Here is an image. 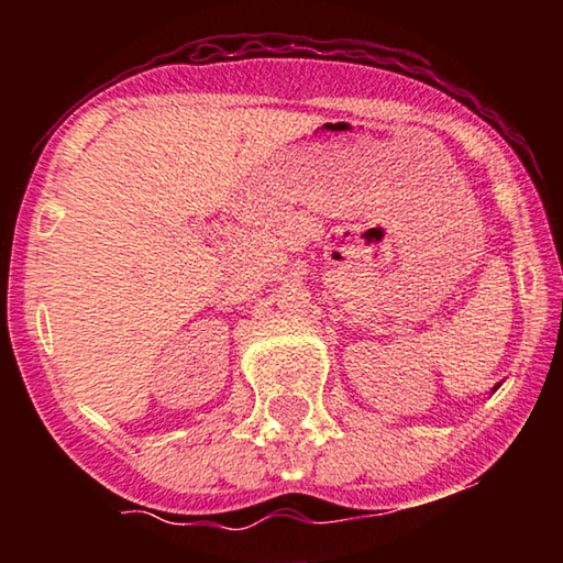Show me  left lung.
Listing matches in <instances>:
<instances>
[{
  "instance_id": "1",
  "label": "left lung",
  "mask_w": 563,
  "mask_h": 563,
  "mask_svg": "<svg viewBox=\"0 0 563 563\" xmlns=\"http://www.w3.org/2000/svg\"><path fill=\"white\" fill-rule=\"evenodd\" d=\"M497 389H499V385H494V389H492V393H497Z\"/></svg>"
}]
</instances>
